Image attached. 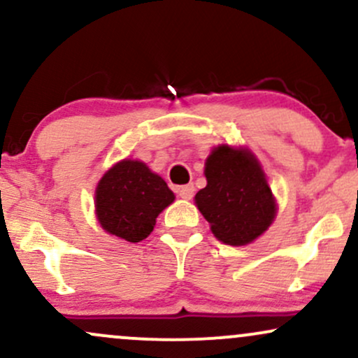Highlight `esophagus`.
<instances>
[{
  "label": "esophagus",
  "mask_w": 358,
  "mask_h": 358,
  "mask_svg": "<svg viewBox=\"0 0 358 358\" xmlns=\"http://www.w3.org/2000/svg\"><path fill=\"white\" fill-rule=\"evenodd\" d=\"M176 193H178L180 199H183V200H190L192 196H193V193H195V187H193V183L183 185V187H178V188H176Z\"/></svg>",
  "instance_id": "34e87169"
}]
</instances>
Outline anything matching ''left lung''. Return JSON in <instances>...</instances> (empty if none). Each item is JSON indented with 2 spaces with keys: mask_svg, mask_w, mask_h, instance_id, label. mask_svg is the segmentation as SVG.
Listing matches in <instances>:
<instances>
[{
  "mask_svg": "<svg viewBox=\"0 0 358 358\" xmlns=\"http://www.w3.org/2000/svg\"><path fill=\"white\" fill-rule=\"evenodd\" d=\"M207 187L195 203L213 236L227 245H245L262 236L276 217V202L257 158L245 148L220 145L205 162Z\"/></svg>",
  "mask_w": 358,
  "mask_h": 358,
  "instance_id": "8db88e82",
  "label": "left lung"
}]
</instances>
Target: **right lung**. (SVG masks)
Instances as JSON below:
<instances>
[{
    "instance_id": "obj_1",
    "label": "right lung",
    "mask_w": 358,
    "mask_h": 358,
    "mask_svg": "<svg viewBox=\"0 0 358 358\" xmlns=\"http://www.w3.org/2000/svg\"><path fill=\"white\" fill-rule=\"evenodd\" d=\"M175 200L165 180L143 162L122 159L109 168L96 188L101 227L127 242L146 239L156 217Z\"/></svg>"
}]
</instances>
